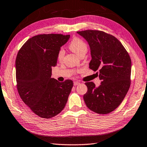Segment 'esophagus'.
<instances>
[{"label": "esophagus", "instance_id": "obj_1", "mask_svg": "<svg viewBox=\"0 0 147 147\" xmlns=\"http://www.w3.org/2000/svg\"><path fill=\"white\" fill-rule=\"evenodd\" d=\"M78 84H80L79 82H78V81L74 82V86H77V85H78Z\"/></svg>", "mask_w": 147, "mask_h": 147}]
</instances>
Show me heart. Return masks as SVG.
<instances>
[{
    "label": "heart",
    "instance_id": "obj_1",
    "mask_svg": "<svg viewBox=\"0 0 147 147\" xmlns=\"http://www.w3.org/2000/svg\"><path fill=\"white\" fill-rule=\"evenodd\" d=\"M69 49H70L73 53L77 54L78 56H80L83 54H86L88 51V45L83 40L81 39L76 38H74L71 41L69 44ZM64 50L60 49L58 53V61H61L64 56Z\"/></svg>",
    "mask_w": 147,
    "mask_h": 147
}]
</instances>
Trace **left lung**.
Instances as JSON below:
<instances>
[{"mask_svg": "<svg viewBox=\"0 0 147 147\" xmlns=\"http://www.w3.org/2000/svg\"><path fill=\"white\" fill-rule=\"evenodd\" d=\"M88 42L91 51L89 68L99 71L100 85L85 83L88 91L84 100L88 108L98 114H107L123 102L130 86L131 62L123 45L115 37L98 30L77 32Z\"/></svg>", "mask_w": 147, "mask_h": 147, "instance_id": "obj_1", "label": "left lung"}]
</instances>
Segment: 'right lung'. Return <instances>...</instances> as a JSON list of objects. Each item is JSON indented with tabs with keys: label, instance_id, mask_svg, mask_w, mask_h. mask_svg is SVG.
I'll return each instance as SVG.
<instances>
[{
	"label": "right lung",
	"instance_id": "1",
	"mask_svg": "<svg viewBox=\"0 0 147 147\" xmlns=\"http://www.w3.org/2000/svg\"><path fill=\"white\" fill-rule=\"evenodd\" d=\"M70 35L41 34L29 39L18 52L16 60L18 93L23 101L40 117L50 119L63 110L73 82H59L51 78L61 47Z\"/></svg>",
	"mask_w": 147,
	"mask_h": 147
}]
</instances>
